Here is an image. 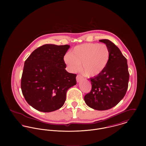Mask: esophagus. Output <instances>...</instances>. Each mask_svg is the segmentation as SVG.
<instances>
[{"mask_svg":"<svg viewBox=\"0 0 146 146\" xmlns=\"http://www.w3.org/2000/svg\"><path fill=\"white\" fill-rule=\"evenodd\" d=\"M83 79V77L81 76L80 75H78L76 76V81L77 82H80L82 79Z\"/></svg>","mask_w":146,"mask_h":146,"instance_id":"obj_1","label":"esophagus"}]
</instances>
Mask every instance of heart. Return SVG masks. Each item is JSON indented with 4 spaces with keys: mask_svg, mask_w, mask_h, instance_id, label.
Segmentation results:
<instances>
[{
    "mask_svg": "<svg viewBox=\"0 0 146 146\" xmlns=\"http://www.w3.org/2000/svg\"><path fill=\"white\" fill-rule=\"evenodd\" d=\"M110 52L104 44L84 43L75 46L71 53H66L64 61L68 69L75 72L80 68L87 76L100 75L106 68L110 60Z\"/></svg>",
    "mask_w": 146,
    "mask_h": 146,
    "instance_id": "1",
    "label": "heart"
}]
</instances>
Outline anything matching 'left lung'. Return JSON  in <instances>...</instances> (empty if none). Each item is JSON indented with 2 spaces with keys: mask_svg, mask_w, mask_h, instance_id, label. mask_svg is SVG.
Wrapping results in <instances>:
<instances>
[{
  "mask_svg": "<svg viewBox=\"0 0 146 146\" xmlns=\"http://www.w3.org/2000/svg\"><path fill=\"white\" fill-rule=\"evenodd\" d=\"M100 42L105 43L109 49V62L102 73L90 78L92 89L84 96V101L90 108L103 111L115 106L124 98L129 73L127 60L119 48L108 39Z\"/></svg>",
  "mask_w": 146,
  "mask_h": 146,
  "instance_id": "obj_1",
  "label": "left lung"
}]
</instances>
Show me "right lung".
I'll list each match as a JSON object with an SVG mask.
<instances>
[{
	"label": "right lung",
	"instance_id": "right-lung-1",
	"mask_svg": "<svg viewBox=\"0 0 146 146\" xmlns=\"http://www.w3.org/2000/svg\"><path fill=\"white\" fill-rule=\"evenodd\" d=\"M68 45L44 44L24 63L21 88L26 102L41 112L56 111L64 104L66 92L76 84V75L68 72L64 56Z\"/></svg>",
	"mask_w": 146,
	"mask_h": 146
}]
</instances>
